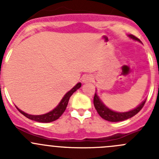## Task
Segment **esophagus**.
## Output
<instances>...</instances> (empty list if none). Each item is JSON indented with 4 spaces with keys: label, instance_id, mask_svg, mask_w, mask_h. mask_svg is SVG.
I'll use <instances>...</instances> for the list:
<instances>
[{
    "label": "esophagus",
    "instance_id": "obj_1",
    "mask_svg": "<svg viewBox=\"0 0 159 159\" xmlns=\"http://www.w3.org/2000/svg\"><path fill=\"white\" fill-rule=\"evenodd\" d=\"M93 81V78L92 75H85V76L83 78L82 82L83 83H89L92 82Z\"/></svg>",
    "mask_w": 159,
    "mask_h": 159
}]
</instances>
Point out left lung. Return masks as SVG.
Returning a JSON list of instances; mask_svg holds the SVG:
<instances>
[{
    "label": "left lung",
    "instance_id": "obj_1",
    "mask_svg": "<svg viewBox=\"0 0 159 159\" xmlns=\"http://www.w3.org/2000/svg\"><path fill=\"white\" fill-rule=\"evenodd\" d=\"M129 38H130L131 39L134 40V41H137L139 42H140V41L137 38H136L135 36L132 34L128 35ZM146 100H143L140 105H138L136 108L131 110L129 111H126V112H117V111H114L112 110H111L110 108H108L104 103H103L101 100L100 99V97L98 96L97 93L96 92L94 96V100H93V103H94V107L96 108V111L98 112V114L100 115V116L103 119L107 120L108 121H112V122H117V121H124V120L129 119V118H132L134 115H136V114L140 111V110L143 108V105H144Z\"/></svg>",
    "mask_w": 159,
    "mask_h": 159
}]
</instances>
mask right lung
Segmentation results:
<instances>
[{"mask_svg": "<svg viewBox=\"0 0 159 159\" xmlns=\"http://www.w3.org/2000/svg\"><path fill=\"white\" fill-rule=\"evenodd\" d=\"M81 83L78 82V84L74 87V88L71 89L69 92H67V93L64 95V96L63 97L61 101L59 102V104H58L57 106L52 110V111H49V112H48V113L44 114V115H29V114L25 113L24 111L19 109L17 107H16V108H17L18 111H19L20 113L23 114L25 117H26V118H29V119L34 120V121H38V122H44V123L52 122V121L57 120L59 117L63 115V113L65 111V110H66V107H67L70 97L72 96L73 93H75V92H76L79 88H81Z\"/></svg>", "mask_w": 159, "mask_h": 159, "instance_id": "obj_1", "label": "right lung"}]
</instances>
